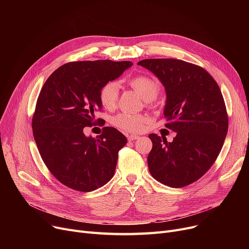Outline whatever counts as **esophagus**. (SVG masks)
<instances>
[{"label":"esophagus","instance_id":"1","mask_svg":"<svg viewBox=\"0 0 249 249\" xmlns=\"http://www.w3.org/2000/svg\"><path fill=\"white\" fill-rule=\"evenodd\" d=\"M127 138L129 141H133L135 139H138L139 136L138 135H127Z\"/></svg>","mask_w":249,"mask_h":249}]
</instances>
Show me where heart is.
<instances>
[{
	"instance_id": "obj_1",
	"label": "heart",
	"mask_w": 249,
	"mask_h": 249,
	"mask_svg": "<svg viewBox=\"0 0 249 249\" xmlns=\"http://www.w3.org/2000/svg\"><path fill=\"white\" fill-rule=\"evenodd\" d=\"M127 84L140 93L148 106H153L155 98L158 97L160 90V83L158 78L148 74H138L128 78ZM99 99L105 109H114L117 106L118 99H119V85L115 81H110L105 84L100 89ZM149 122V117L145 114L120 113L111 119L113 126L130 133L142 132Z\"/></svg>"
}]
</instances>
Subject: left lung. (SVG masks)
Here are the masks:
<instances>
[{
    "label": "left lung",
    "instance_id": "obj_1",
    "mask_svg": "<svg viewBox=\"0 0 249 249\" xmlns=\"http://www.w3.org/2000/svg\"><path fill=\"white\" fill-rule=\"evenodd\" d=\"M138 64L163 84L165 127L177 132L173 142L149 134V172L165 186H189L210 169L227 135L228 114L220 88L205 69L191 62L150 58Z\"/></svg>",
    "mask_w": 249,
    "mask_h": 249
}]
</instances>
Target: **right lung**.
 <instances>
[{"mask_svg":"<svg viewBox=\"0 0 249 249\" xmlns=\"http://www.w3.org/2000/svg\"><path fill=\"white\" fill-rule=\"evenodd\" d=\"M131 61L86 60L68 62L47 78L32 118L33 136L48 171L62 185L91 192L113 178L118 152L127 138L113 127H104L96 138L85 127L100 124L101 88L119 77Z\"/></svg>","mask_w":249,"mask_h":249,"instance_id":"1","label":"right lung"}]
</instances>
